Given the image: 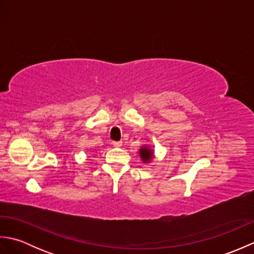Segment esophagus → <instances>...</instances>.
I'll list each match as a JSON object with an SVG mask.
<instances>
[{"label":"esophagus","instance_id":"34e87169","mask_svg":"<svg viewBox=\"0 0 254 254\" xmlns=\"http://www.w3.org/2000/svg\"><path fill=\"white\" fill-rule=\"evenodd\" d=\"M112 145L115 147H120V146H122V141H115V142H112Z\"/></svg>","mask_w":254,"mask_h":254}]
</instances>
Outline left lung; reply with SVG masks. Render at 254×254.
Masks as SVG:
<instances>
[{"instance_id": "1", "label": "left lung", "mask_w": 254, "mask_h": 254, "mask_svg": "<svg viewBox=\"0 0 254 254\" xmlns=\"http://www.w3.org/2000/svg\"><path fill=\"white\" fill-rule=\"evenodd\" d=\"M139 155H141V158L143 159V161L147 163L153 157V150L149 149L148 147H143L139 149Z\"/></svg>"}]
</instances>
